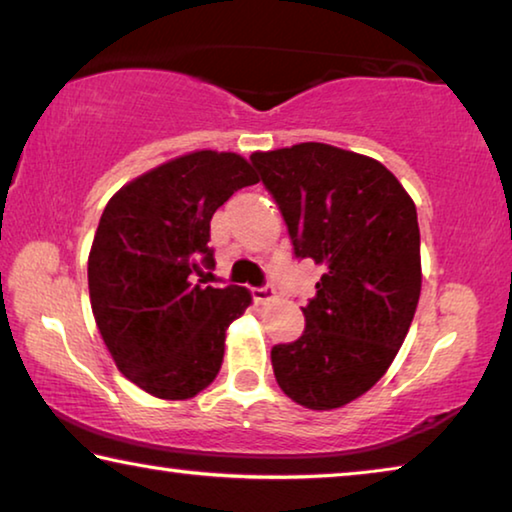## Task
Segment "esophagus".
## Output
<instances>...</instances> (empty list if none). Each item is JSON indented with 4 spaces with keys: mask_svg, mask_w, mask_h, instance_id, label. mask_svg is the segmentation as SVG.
<instances>
[{
    "mask_svg": "<svg viewBox=\"0 0 512 512\" xmlns=\"http://www.w3.org/2000/svg\"><path fill=\"white\" fill-rule=\"evenodd\" d=\"M253 298L257 305L271 303V300H275V289L273 287H257V289H253Z\"/></svg>",
    "mask_w": 512,
    "mask_h": 512,
    "instance_id": "34e87169",
    "label": "esophagus"
}]
</instances>
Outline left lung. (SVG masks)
<instances>
[{
	"label": "left lung",
	"instance_id": "8db88e82",
	"mask_svg": "<svg viewBox=\"0 0 512 512\" xmlns=\"http://www.w3.org/2000/svg\"><path fill=\"white\" fill-rule=\"evenodd\" d=\"M298 257L323 266L305 332L271 351L291 401L351 403L385 376L421 294L417 207L380 161L328 143L253 152Z\"/></svg>",
	"mask_w": 512,
	"mask_h": 512
}]
</instances>
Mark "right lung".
<instances>
[{
    "label": "right lung",
    "mask_w": 512,
    "mask_h": 512,
    "mask_svg": "<svg viewBox=\"0 0 512 512\" xmlns=\"http://www.w3.org/2000/svg\"><path fill=\"white\" fill-rule=\"evenodd\" d=\"M257 182L241 154L193 150L134 177L104 207L88 294L118 371L143 392L193 399L221 371L225 330L253 296L246 287H205L196 275L214 266V212Z\"/></svg>",
    "instance_id": "add662e5"
}]
</instances>
